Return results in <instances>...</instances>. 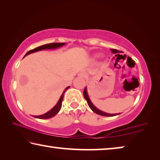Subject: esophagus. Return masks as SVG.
Here are the masks:
<instances>
[{"mask_svg": "<svg viewBox=\"0 0 160 160\" xmlns=\"http://www.w3.org/2000/svg\"><path fill=\"white\" fill-rule=\"evenodd\" d=\"M78 75H79L80 77H82V78H85V77H86V74L85 73V72H80V73L78 74Z\"/></svg>", "mask_w": 160, "mask_h": 160, "instance_id": "esophagus-1", "label": "esophagus"}]
</instances>
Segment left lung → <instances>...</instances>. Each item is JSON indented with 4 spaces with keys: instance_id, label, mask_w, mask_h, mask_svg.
Instances as JSON below:
<instances>
[{
    "instance_id": "left-lung-1",
    "label": "left lung",
    "mask_w": 160,
    "mask_h": 160,
    "mask_svg": "<svg viewBox=\"0 0 160 160\" xmlns=\"http://www.w3.org/2000/svg\"><path fill=\"white\" fill-rule=\"evenodd\" d=\"M111 51H112L113 53H119V51H118L117 49H113V48H112V49H111ZM83 95H84V97H85V99H86L87 102H88V106L90 107V109L92 110L94 113H96L97 114H99V115H101V116H114L120 114V113H108L104 112H102V111L97 109V107H94V105L92 104V103L91 100L90 99V97H89V96H88V91H87V88H85V90H84V92H83Z\"/></svg>"
}]
</instances>
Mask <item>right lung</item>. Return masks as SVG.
Wrapping results in <instances>:
<instances>
[{
	"mask_svg": "<svg viewBox=\"0 0 160 160\" xmlns=\"http://www.w3.org/2000/svg\"><path fill=\"white\" fill-rule=\"evenodd\" d=\"M65 44H66V43H51V44H48L40 46V47H37V48H34V49L29 51L28 52L25 54V56H24V57H25L26 56L28 55V54L37 52V51H39L45 50V49H55V48H60L61 47H63V46ZM69 88L70 87L68 86V87H67L66 89H65L63 92L62 93L61 97L59 98V100L58 101L57 104H56L50 111H48V112L45 113L44 114H42L40 116H34V117L37 118H40V119H47V118H52L54 116H56V114H57L59 111L61 110V108L62 106V102H63V95H64L65 92H66Z\"/></svg>",
	"mask_w": 160,
	"mask_h": 160,
	"instance_id": "add662e5",
	"label": "right lung"
}]
</instances>
